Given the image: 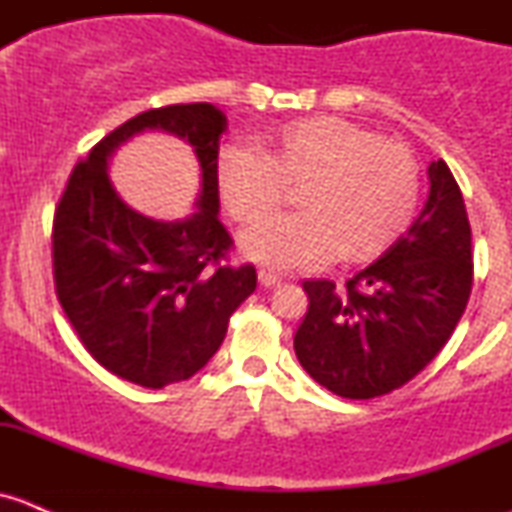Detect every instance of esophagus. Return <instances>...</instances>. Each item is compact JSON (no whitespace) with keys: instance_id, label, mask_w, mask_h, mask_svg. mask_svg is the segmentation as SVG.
I'll list each match as a JSON object with an SVG mask.
<instances>
[{"instance_id":"obj_1","label":"esophagus","mask_w":512,"mask_h":512,"mask_svg":"<svg viewBox=\"0 0 512 512\" xmlns=\"http://www.w3.org/2000/svg\"><path fill=\"white\" fill-rule=\"evenodd\" d=\"M257 280H260L262 287H275V285H280L282 277L275 275L272 270H260V272H257Z\"/></svg>"}]
</instances>
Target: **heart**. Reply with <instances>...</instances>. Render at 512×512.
<instances>
[{
  "instance_id": "1",
  "label": "heart",
  "mask_w": 512,
  "mask_h": 512,
  "mask_svg": "<svg viewBox=\"0 0 512 512\" xmlns=\"http://www.w3.org/2000/svg\"><path fill=\"white\" fill-rule=\"evenodd\" d=\"M257 148L223 146L215 160L220 200L240 225H260L297 188L299 213L247 235L245 252L270 267H312L384 255L414 220L421 168L409 143L374 136L339 116L280 123Z\"/></svg>"
}]
</instances>
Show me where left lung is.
<instances>
[{
  "label": "left lung",
  "instance_id": "8db88e82",
  "mask_svg": "<svg viewBox=\"0 0 512 512\" xmlns=\"http://www.w3.org/2000/svg\"><path fill=\"white\" fill-rule=\"evenodd\" d=\"M428 200L406 235L337 289L307 280L294 354L342 399H376L411 381L451 339L473 287L471 225L443 160L428 165Z\"/></svg>",
  "mask_w": 512,
  "mask_h": 512
}]
</instances>
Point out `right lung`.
Listing matches in <instances>:
<instances>
[{
	"mask_svg": "<svg viewBox=\"0 0 512 512\" xmlns=\"http://www.w3.org/2000/svg\"><path fill=\"white\" fill-rule=\"evenodd\" d=\"M227 118L213 103L151 108L118 126L74 165L54 213V287L71 327L103 369L146 389L185 381L223 344L230 314L255 292L252 265L232 267L218 220L215 160ZM141 130L183 137L199 156V210L163 224L128 209L107 158Z\"/></svg>",
	"mask_w": 512,
	"mask_h": 512,
	"instance_id": "obj_1",
	"label": "right lung"
}]
</instances>
